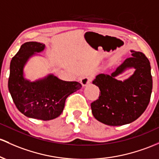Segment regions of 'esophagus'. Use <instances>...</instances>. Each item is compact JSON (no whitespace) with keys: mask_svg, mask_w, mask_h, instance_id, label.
<instances>
[{"mask_svg":"<svg viewBox=\"0 0 159 159\" xmlns=\"http://www.w3.org/2000/svg\"><path fill=\"white\" fill-rule=\"evenodd\" d=\"M92 81V78L90 76H86L84 77L81 80V83L83 86H86L88 84H90Z\"/></svg>","mask_w":159,"mask_h":159,"instance_id":"34e87169","label":"esophagus"}]
</instances>
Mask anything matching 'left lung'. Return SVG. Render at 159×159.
Instances as JSON below:
<instances>
[{"instance_id": "left-lung-1", "label": "left lung", "mask_w": 159, "mask_h": 159, "mask_svg": "<svg viewBox=\"0 0 159 159\" xmlns=\"http://www.w3.org/2000/svg\"><path fill=\"white\" fill-rule=\"evenodd\" d=\"M110 75L99 74L93 81L99 88V96L91 102L92 113L99 121L109 126H120L137 120L147 108L152 90L150 62L142 52L131 50ZM136 71L128 80L118 81L115 77L127 67Z\"/></svg>"}]
</instances>
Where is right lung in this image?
<instances>
[{
	"label": "right lung",
	"mask_w": 159,
	"mask_h": 159,
	"mask_svg": "<svg viewBox=\"0 0 159 159\" xmlns=\"http://www.w3.org/2000/svg\"><path fill=\"white\" fill-rule=\"evenodd\" d=\"M42 43L30 41L21 46L12 58L8 89L18 110L29 118L48 121L60 116L66 99L81 89L77 81H65L49 75L43 80L30 82L23 78V67L34 52L44 49Z\"/></svg>",
	"instance_id": "obj_1"
}]
</instances>
